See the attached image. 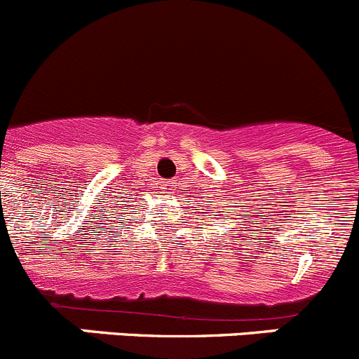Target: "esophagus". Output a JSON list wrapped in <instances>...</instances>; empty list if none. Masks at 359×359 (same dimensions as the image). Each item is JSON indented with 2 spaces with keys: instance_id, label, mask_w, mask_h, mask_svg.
<instances>
[{
  "instance_id": "34e87169",
  "label": "esophagus",
  "mask_w": 359,
  "mask_h": 359,
  "mask_svg": "<svg viewBox=\"0 0 359 359\" xmlns=\"http://www.w3.org/2000/svg\"><path fill=\"white\" fill-rule=\"evenodd\" d=\"M161 188H162V191H164V194H172V190H175V184H172V183H162Z\"/></svg>"
}]
</instances>
